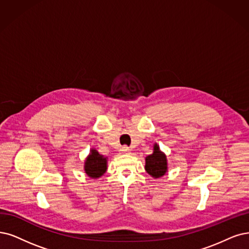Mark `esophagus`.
<instances>
[{
	"instance_id": "esophagus-1",
	"label": "esophagus",
	"mask_w": 249,
	"mask_h": 249,
	"mask_svg": "<svg viewBox=\"0 0 249 249\" xmlns=\"http://www.w3.org/2000/svg\"><path fill=\"white\" fill-rule=\"evenodd\" d=\"M120 152H121L122 154H130V149L129 148H128V146H122V148L121 149H120Z\"/></svg>"
}]
</instances>
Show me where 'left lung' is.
I'll list each match as a JSON object with an SVG mask.
<instances>
[{"label":"left lung","instance_id":"obj_1","mask_svg":"<svg viewBox=\"0 0 249 249\" xmlns=\"http://www.w3.org/2000/svg\"><path fill=\"white\" fill-rule=\"evenodd\" d=\"M144 169L154 178H160L168 171L167 157L161 150L157 142H155L153 153L145 157Z\"/></svg>","mask_w":249,"mask_h":249}]
</instances>
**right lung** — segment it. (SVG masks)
Returning a JSON list of instances; mask_svg holds the SVG:
<instances>
[{
    "label": "right lung",
    "instance_id": "1",
    "mask_svg": "<svg viewBox=\"0 0 249 249\" xmlns=\"http://www.w3.org/2000/svg\"><path fill=\"white\" fill-rule=\"evenodd\" d=\"M107 169V157L99 154L95 149H90V153L84 162V170L90 178H99Z\"/></svg>",
    "mask_w": 249,
    "mask_h": 249
}]
</instances>
